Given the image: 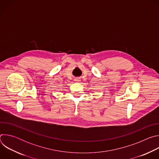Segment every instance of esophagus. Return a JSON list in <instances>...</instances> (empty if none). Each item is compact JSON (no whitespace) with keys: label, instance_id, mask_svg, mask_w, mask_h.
<instances>
[{"label":"esophagus","instance_id":"esophagus-1","mask_svg":"<svg viewBox=\"0 0 159 159\" xmlns=\"http://www.w3.org/2000/svg\"><path fill=\"white\" fill-rule=\"evenodd\" d=\"M74 80H75L76 82H80V79L79 78V77H77V78L75 79Z\"/></svg>","mask_w":159,"mask_h":159}]
</instances>
